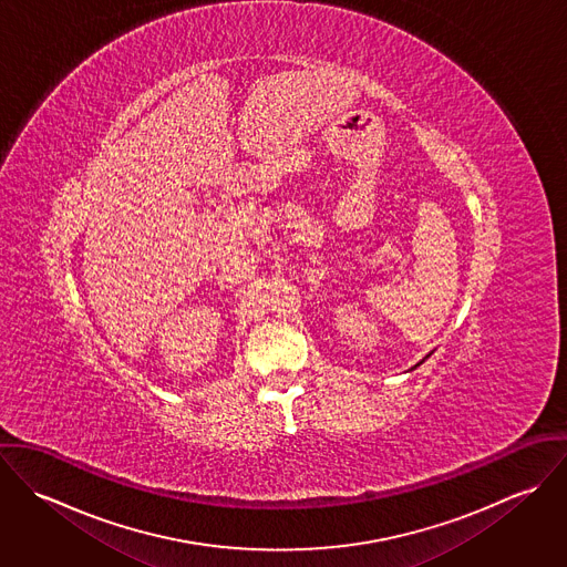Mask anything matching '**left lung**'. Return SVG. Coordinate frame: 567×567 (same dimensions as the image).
I'll return each instance as SVG.
<instances>
[{
	"instance_id": "obj_1",
	"label": "left lung",
	"mask_w": 567,
	"mask_h": 567,
	"mask_svg": "<svg viewBox=\"0 0 567 567\" xmlns=\"http://www.w3.org/2000/svg\"><path fill=\"white\" fill-rule=\"evenodd\" d=\"M427 355H430V353H427ZM427 355H425V358H427ZM425 358H423V360H425ZM423 360H421V362H423ZM421 362H419V364H421ZM419 364H414V367H419Z\"/></svg>"
}]
</instances>
